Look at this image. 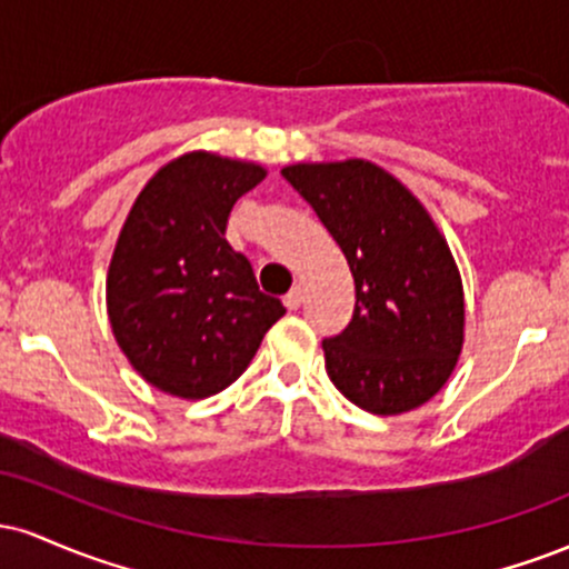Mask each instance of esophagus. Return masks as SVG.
<instances>
[{
  "instance_id": "1",
  "label": "esophagus",
  "mask_w": 569,
  "mask_h": 569,
  "mask_svg": "<svg viewBox=\"0 0 569 569\" xmlns=\"http://www.w3.org/2000/svg\"><path fill=\"white\" fill-rule=\"evenodd\" d=\"M302 302H305V289L297 283L289 293H286V307H289V310H299Z\"/></svg>"
}]
</instances>
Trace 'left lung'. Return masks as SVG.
I'll use <instances>...</instances> for the list:
<instances>
[{
  "label": "left lung",
  "instance_id": "obj_1",
  "mask_svg": "<svg viewBox=\"0 0 569 569\" xmlns=\"http://www.w3.org/2000/svg\"><path fill=\"white\" fill-rule=\"evenodd\" d=\"M283 179L342 248L356 310L323 339L326 371L371 415L430 401L462 348V283L447 240L401 181L367 160L289 166Z\"/></svg>",
  "mask_w": 569,
  "mask_h": 569
}]
</instances>
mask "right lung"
Wrapping results in <instances>:
<instances>
[{"label": "right lung", "mask_w": 569, "mask_h": 569, "mask_svg": "<svg viewBox=\"0 0 569 569\" xmlns=\"http://www.w3.org/2000/svg\"><path fill=\"white\" fill-rule=\"evenodd\" d=\"M262 179L253 162L192 152L160 168L130 208L109 264V321L133 369L166 393L224 390L283 318L224 238L232 206Z\"/></svg>", "instance_id": "right-lung-1"}]
</instances>
